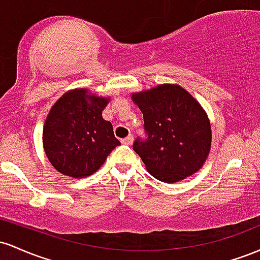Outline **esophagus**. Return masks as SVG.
<instances>
[{
	"label": "esophagus",
	"instance_id": "34e87169",
	"mask_svg": "<svg viewBox=\"0 0 260 260\" xmlns=\"http://www.w3.org/2000/svg\"><path fill=\"white\" fill-rule=\"evenodd\" d=\"M121 142L124 145H131L134 142V136H127V138H125V139H122L121 140Z\"/></svg>",
	"mask_w": 260,
	"mask_h": 260
}]
</instances>
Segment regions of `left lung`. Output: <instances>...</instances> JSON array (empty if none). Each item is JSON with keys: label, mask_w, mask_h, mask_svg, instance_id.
Listing matches in <instances>:
<instances>
[{"label": "left lung", "mask_w": 260, "mask_h": 260, "mask_svg": "<svg viewBox=\"0 0 260 260\" xmlns=\"http://www.w3.org/2000/svg\"><path fill=\"white\" fill-rule=\"evenodd\" d=\"M133 99L144 114L145 130L133 148L147 171L165 183L199 171L211 145V127L200 104L177 84H162Z\"/></svg>", "instance_id": "obj_1"}]
</instances>
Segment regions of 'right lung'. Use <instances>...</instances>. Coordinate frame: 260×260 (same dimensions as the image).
I'll use <instances>...</instances> for the list:
<instances>
[{
	"label": "right lung",
	"instance_id": "add662e5",
	"mask_svg": "<svg viewBox=\"0 0 260 260\" xmlns=\"http://www.w3.org/2000/svg\"><path fill=\"white\" fill-rule=\"evenodd\" d=\"M106 98L87 89L65 93L51 108L43 130L49 161L60 173L84 178L94 173L120 141L113 125L102 118Z\"/></svg>",
	"mask_w": 260,
	"mask_h": 260
}]
</instances>
